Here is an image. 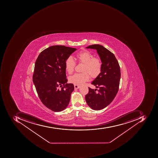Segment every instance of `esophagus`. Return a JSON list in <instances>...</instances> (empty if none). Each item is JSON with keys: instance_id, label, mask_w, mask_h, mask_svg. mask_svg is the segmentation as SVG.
Listing matches in <instances>:
<instances>
[{"instance_id": "obj_1", "label": "esophagus", "mask_w": 158, "mask_h": 158, "mask_svg": "<svg viewBox=\"0 0 158 158\" xmlns=\"http://www.w3.org/2000/svg\"><path fill=\"white\" fill-rule=\"evenodd\" d=\"M74 89H79L80 88V86L78 85H74Z\"/></svg>"}]
</instances>
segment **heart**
I'll use <instances>...</instances> for the list:
<instances>
[{"label": "heart", "instance_id": "obj_1", "mask_svg": "<svg viewBox=\"0 0 158 158\" xmlns=\"http://www.w3.org/2000/svg\"><path fill=\"white\" fill-rule=\"evenodd\" d=\"M79 63L83 64L81 70L82 73H77L69 77L71 83L75 85H81L88 81L90 75L93 78L96 77L101 72L102 63L99 57H94V54L89 51L83 50L77 55ZM76 63L71 57H69L65 62V70L69 74L74 71Z\"/></svg>", "mask_w": 158, "mask_h": 158}]
</instances>
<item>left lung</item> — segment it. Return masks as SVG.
Returning <instances> with one entry per match:
<instances>
[{
    "mask_svg": "<svg viewBox=\"0 0 158 158\" xmlns=\"http://www.w3.org/2000/svg\"><path fill=\"white\" fill-rule=\"evenodd\" d=\"M86 48L97 50L102 63L101 72L93 81L92 85L97 89L89 87V92L85 96L88 105L92 109L100 110L109 105L119 90L121 70L119 63L113 53L100 44H93Z\"/></svg>",
    "mask_w": 158,
    "mask_h": 158,
    "instance_id": "8db88e82",
    "label": "left lung"
}]
</instances>
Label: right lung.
I'll return each mask as SVG.
<instances>
[{"label":"right lung","mask_w":158,"mask_h":158,"mask_svg":"<svg viewBox=\"0 0 158 158\" xmlns=\"http://www.w3.org/2000/svg\"><path fill=\"white\" fill-rule=\"evenodd\" d=\"M77 50L53 45L41 52L35 61L33 83L41 101L53 111H62L69 104L74 85L66 83L65 62Z\"/></svg>","instance_id":"obj_1"}]
</instances>
